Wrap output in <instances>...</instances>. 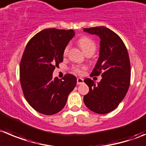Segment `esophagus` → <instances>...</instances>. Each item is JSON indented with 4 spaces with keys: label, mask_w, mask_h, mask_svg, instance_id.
I'll return each mask as SVG.
<instances>
[{
    "label": "esophagus",
    "mask_w": 146,
    "mask_h": 146,
    "mask_svg": "<svg viewBox=\"0 0 146 146\" xmlns=\"http://www.w3.org/2000/svg\"><path fill=\"white\" fill-rule=\"evenodd\" d=\"M77 84H82L84 83V80L82 78H77Z\"/></svg>",
    "instance_id": "1"
}]
</instances>
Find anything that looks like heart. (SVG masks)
Wrapping results in <instances>:
<instances>
[{
  "label": "heart",
  "instance_id": "b5f03b06",
  "mask_svg": "<svg viewBox=\"0 0 146 146\" xmlns=\"http://www.w3.org/2000/svg\"><path fill=\"white\" fill-rule=\"evenodd\" d=\"M78 44L80 46V48H82L84 53H87L89 51H95V48H96V46H95V42L92 41V39H90L88 37H82V38H80L78 41ZM68 51H69V46H66V48L64 50V55H66L68 53ZM84 69V67H77L74 68V72L77 74H82V69Z\"/></svg>",
  "mask_w": 146,
  "mask_h": 146
}]
</instances>
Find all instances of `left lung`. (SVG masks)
<instances>
[{
    "label": "left lung",
    "instance_id": "8db88e82",
    "mask_svg": "<svg viewBox=\"0 0 146 146\" xmlns=\"http://www.w3.org/2000/svg\"><path fill=\"white\" fill-rule=\"evenodd\" d=\"M84 32L100 38V56L91 76H99L98 84L91 79L84 80L90 91L84 102L93 112L107 114L115 109L127 94L130 82V64L125 45L120 37L104 26L84 29Z\"/></svg>",
    "mask_w": 146,
    "mask_h": 146
}]
</instances>
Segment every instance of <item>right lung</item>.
I'll return each mask as SVG.
<instances>
[{
	"label": "right lung",
	"instance_id": "right-lung-1",
	"mask_svg": "<svg viewBox=\"0 0 146 146\" xmlns=\"http://www.w3.org/2000/svg\"><path fill=\"white\" fill-rule=\"evenodd\" d=\"M74 36L72 29H44L31 38L22 56L20 82L23 95L35 110L46 115L62 110L77 84L72 74H66L62 80L52 76Z\"/></svg>",
	"mask_w": 146,
	"mask_h": 146
}]
</instances>
